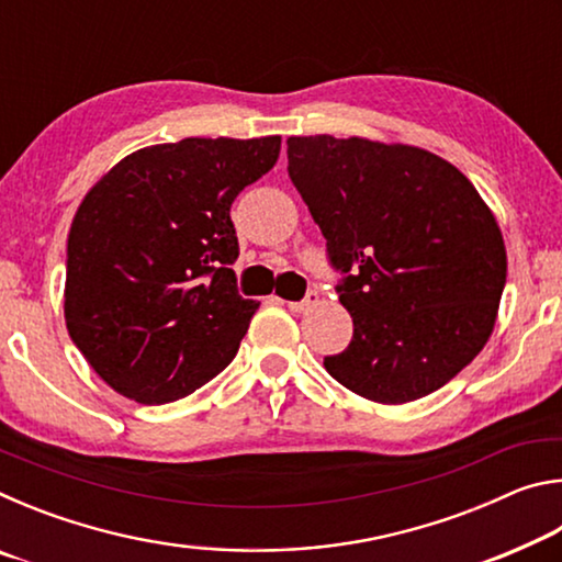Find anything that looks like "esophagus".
<instances>
[{"label": "esophagus", "instance_id": "1", "mask_svg": "<svg viewBox=\"0 0 562 562\" xmlns=\"http://www.w3.org/2000/svg\"><path fill=\"white\" fill-rule=\"evenodd\" d=\"M317 302H319V292H317V290H310L300 302H288V307H290L292 312H307V310L315 307Z\"/></svg>", "mask_w": 562, "mask_h": 562}]
</instances>
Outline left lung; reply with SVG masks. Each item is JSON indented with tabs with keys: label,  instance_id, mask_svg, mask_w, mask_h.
<instances>
[{
	"label": "left lung",
	"instance_id": "obj_1",
	"mask_svg": "<svg viewBox=\"0 0 562 562\" xmlns=\"http://www.w3.org/2000/svg\"><path fill=\"white\" fill-rule=\"evenodd\" d=\"M288 173L355 322L327 372L376 404L451 382L488 341L506 288V245L471 180L424 148L357 136L288 138Z\"/></svg>",
	"mask_w": 562,
	"mask_h": 562
}]
</instances>
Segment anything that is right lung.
<instances>
[{"label":"right lung","mask_w":562,"mask_h":562,"mask_svg":"<svg viewBox=\"0 0 562 562\" xmlns=\"http://www.w3.org/2000/svg\"><path fill=\"white\" fill-rule=\"evenodd\" d=\"M278 156L280 136L183 138L126 156L83 198L64 317L119 394L176 402L231 364L260 307L237 292L231 205Z\"/></svg>","instance_id":"obj_1"}]
</instances>
